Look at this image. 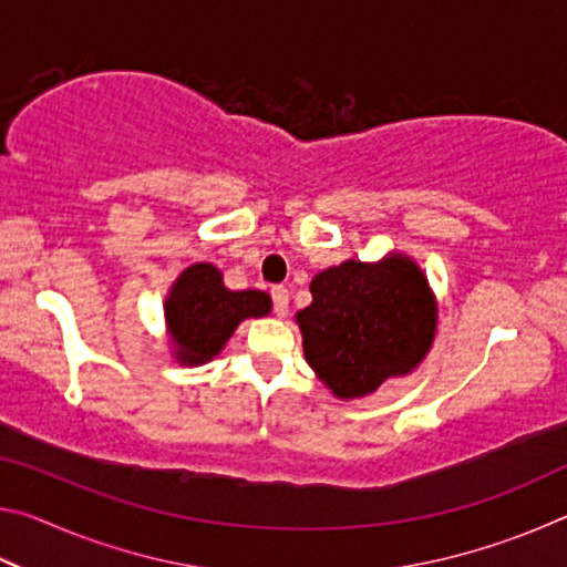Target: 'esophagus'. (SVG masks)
<instances>
[{
    "label": "esophagus",
    "instance_id": "esophagus-1",
    "mask_svg": "<svg viewBox=\"0 0 567 567\" xmlns=\"http://www.w3.org/2000/svg\"><path fill=\"white\" fill-rule=\"evenodd\" d=\"M272 307H275V315L277 318H285L287 315V305H290V292H287V287L277 285L272 287Z\"/></svg>",
    "mask_w": 567,
    "mask_h": 567
}]
</instances>
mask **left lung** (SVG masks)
I'll list each match as a JSON object with an SVG mask.
<instances>
[{
  "mask_svg": "<svg viewBox=\"0 0 567 567\" xmlns=\"http://www.w3.org/2000/svg\"><path fill=\"white\" fill-rule=\"evenodd\" d=\"M310 292L312 305L297 312L305 360L342 400L408 375L435 340V297L405 255L328 267L315 275Z\"/></svg>",
  "mask_w": 567,
  "mask_h": 567,
  "instance_id": "8db88e82",
  "label": "left lung"
}]
</instances>
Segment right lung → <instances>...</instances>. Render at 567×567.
I'll list each match as a JSON object with an SVG mask.
<instances>
[{
  "label": "right lung",
  "instance_id": "right-lung-1",
  "mask_svg": "<svg viewBox=\"0 0 567 567\" xmlns=\"http://www.w3.org/2000/svg\"><path fill=\"white\" fill-rule=\"evenodd\" d=\"M270 307V295L262 290H227L215 265L187 267L165 300V320L177 362L203 364L213 360L239 322L265 318Z\"/></svg>",
  "mask_w": 567,
  "mask_h": 567
}]
</instances>
